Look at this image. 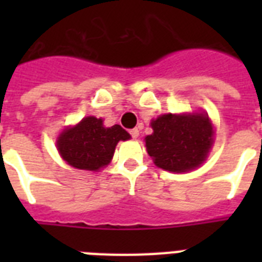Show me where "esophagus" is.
Instances as JSON below:
<instances>
[{
    "mask_svg": "<svg viewBox=\"0 0 262 262\" xmlns=\"http://www.w3.org/2000/svg\"><path fill=\"white\" fill-rule=\"evenodd\" d=\"M139 135H140L139 129H132L130 130V136L133 137V139H137V137H139Z\"/></svg>",
    "mask_w": 262,
    "mask_h": 262,
    "instance_id": "obj_1",
    "label": "esophagus"
}]
</instances>
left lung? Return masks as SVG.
<instances>
[{
  "label": "left lung",
  "mask_w": 262,
  "mask_h": 262,
  "mask_svg": "<svg viewBox=\"0 0 262 262\" xmlns=\"http://www.w3.org/2000/svg\"><path fill=\"white\" fill-rule=\"evenodd\" d=\"M154 133L145 137L148 155L166 171L186 172L205 162L213 144L208 114H163L152 119Z\"/></svg>",
  "instance_id": "obj_1"
}]
</instances>
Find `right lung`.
Here are the masks:
<instances>
[{"instance_id":"1","label":"right lung","mask_w":262,"mask_h":262,"mask_svg":"<svg viewBox=\"0 0 262 262\" xmlns=\"http://www.w3.org/2000/svg\"><path fill=\"white\" fill-rule=\"evenodd\" d=\"M129 139L130 135L119 125L106 127L102 118L85 117L59 135L57 148L72 167L98 171L110 163L118 141Z\"/></svg>"}]
</instances>
